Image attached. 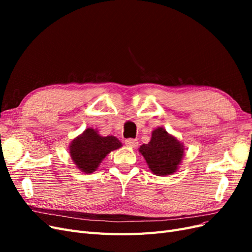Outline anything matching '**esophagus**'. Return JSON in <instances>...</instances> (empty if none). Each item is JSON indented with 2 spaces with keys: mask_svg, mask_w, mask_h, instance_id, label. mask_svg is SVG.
<instances>
[{
  "mask_svg": "<svg viewBox=\"0 0 252 252\" xmlns=\"http://www.w3.org/2000/svg\"><path fill=\"white\" fill-rule=\"evenodd\" d=\"M125 144H126V146H128V147L134 148V147L138 146L139 142H138V140H134V139H127V140H125Z\"/></svg>",
  "mask_w": 252,
  "mask_h": 252,
  "instance_id": "34e87169",
  "label": "esophagus"
}]
</instances>
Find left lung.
Listing matches in <instances>:
<instances>
[{
	"mask_svg": "<svg viewBox=\"0 0 252 252\" xmlns=\"http://www.w3.org/2000/svg\"><path fill=\"white\" fill-rule=\"evenodd\" d=\"M141 155L152 173L158 177L171 175L179 169L184 158L185 148L175 136L169 134L163 127L156 128L148 144L139 148Z\"/></svg>",
	"mask_w": 252,
	"mask_h": 252,
	"instance_id": "1",
	"label": "left lung"
}]
</instances>
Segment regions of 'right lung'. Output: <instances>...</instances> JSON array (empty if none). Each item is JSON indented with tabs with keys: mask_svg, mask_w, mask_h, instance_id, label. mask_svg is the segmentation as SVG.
I'll list each match as a JSON object with an SVG mask.
<instances>
[{
	"mask_svg": "<svg viewBox=\"0 0 252 252\" xmlns=\"http://www.w3.org/2000/svg\"><path fill=\"white\" fill-rule=\"evenodd\" d=\"M122 147V143L113 135L102 136L96 129L87 128L73 139L69 145L72 162L86 174L94 172L109 152Z\"/></svg>",
	"mask_w": 252,
	"mask_h": 252,
	"instance_id": "add662e5",
	"label": "right lung"
}]
</instances>
